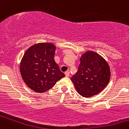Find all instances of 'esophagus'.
<instances>
[{
  "instance_id": "1",
  "label": "esophagus",
  "mask_w": 129,
  "mask_h": 129,
  "mask_svg": "<svg viewBox=\"0 0 129 129\" xmlns=\"http://www.w3.org/2000/svg\"><path fill=\"white\" fill-rule=\"evenodd\" d=\"M65 75H66V77H69V76H70V72L69 71H66V72H65Z\"/></svg>"
}]
</instances>
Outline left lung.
Instances as JSON below:
<instances>
[{
  "label": "left lung",
  "mask_w": 129,
  "mask_h": 129,
  "mask_svg": "<svg viewBox=\"0 0 129 129\" xmlns=\"http://www.w3.org/2000/svg\"><path fill=\"white\" fill-rule=\"evenodd\" d=\"M78 71L71 77L77 92L89 98L103 91L110 79L109 65L103 57L87 51L80 58Z\"/></svg>",
  "instance_id": "1"
}]
</instances>
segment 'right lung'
Segmentation results:
<instances>
[{
  "label": "right lung",
  "instance_id": "add662e5",
  "mask_svg": "<svg viewBox=\"0 0 129 129\" xmlns=\"http://www.w3.org/2000/svg\"><path fill=\"white\" fill-rule=\"evenodd\" d=\"M56 47L52 43H39L25 52L20 72L24 82L37 92L50 89L58 81L65 77L54 60Z\"/></svg>",
  "mask_w": 129,
  "mask_h": 129
}]
</instances>
